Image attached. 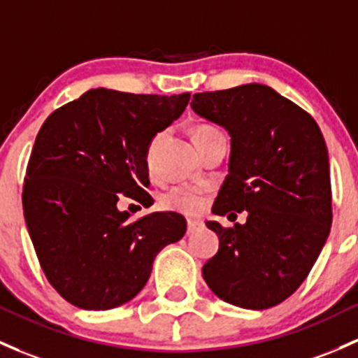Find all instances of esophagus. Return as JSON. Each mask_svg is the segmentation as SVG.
<instances>
[{"mask_svg": "<svg viewBox=\"0 0 358 358\" xmlns=\"http://www.w3.org/2000/svg\"><path fill=\"white\" fill-rule=\"evenodd\" d=\"M199 227H201V221L189 220V221H187V233H194Z\"/></svg>", "mask_w": 358, "mask_h": 358, "instance_id": "obj_1", "label": "esophagus"}]
</instances>
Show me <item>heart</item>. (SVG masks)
<instances>
[{"label":"heart","instance_id":"b5f03b06","mask_svg":"<svg viewBox=\"0 0 358 358\" xmlns=\"http://www.w3.org/2000/svg\"><path fill=\"white\" fill-rule=\"evenodd\" d=\"M209 130H214L213 127H208V125H202V127H197L194 131V135H201L204 134V131H209ZM161 204H163V208L166 210H173V213H182V214H197L201 213L202 209V199L199 197V195L192 194L189 190H182V189H175L171 192H168L166 195L163 197V201H161Z\"/></svg>","mask_w":358,"mask_h":358}]
</instances>
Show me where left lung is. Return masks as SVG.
<instances>
[{
    "mask_svg": "<svg viewBox=\"0 0 358 358\" xmlns=\"http://www.w3.org/2000/svg\"><path fill=\"white\" fill-rule=\"evenodd\" d=\"M190 106L231 137L228 176L213 213L247 210L243 224L206 223L220 236V250L202 276L231 306H278L303 283L329 235L324 137L307 111L262 84L194 94Z\"/></svg>",
    "mask_w": 358,
    "mask_h": 358,
    "instance_id": "left-lung-1",
    "label": "left lung"
}]
</instances>
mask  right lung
Masks as SVG:
<instances>
[{"mask_svg": "<svg viewBox=\"0 0 358 358\" xmlns=\"http://www.w3.org/2000/svg\"><path fill=\"white\" fill-rule=\"evenodd\" d=\"M190 94L90 89L41 127L24 183V216L48 281L75 307L108 310L148 283L156 255L185 235L178 213L137 221L120 199L152 206L148 152Z\"/></svg>", "mask_w": 358, "mask_h": 358, "instance_id": "right-lung-1", "label": "right lung"}]
</instances>
